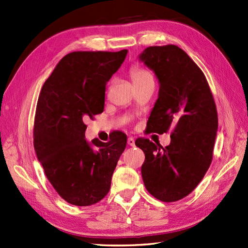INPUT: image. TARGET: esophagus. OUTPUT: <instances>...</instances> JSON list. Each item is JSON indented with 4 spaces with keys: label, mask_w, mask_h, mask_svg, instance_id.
I'll return each instance as SVG.
<instances>
[{
    "label": "esophagus",
    "mask_w": 248,
    "mask_h": 248,
    "mask_svg": "<svg viewBox=\"0 0 248 248\" xmlns=\"http://www.w3.org/2000/svg\"><path fill=\"white\" fill-rule=\"evenodd\" d=\"M128 144L131 145V146L135 145V139H134L133 137H129V138H128Z\"/></svg>",
    "instance_id": "obj_1"
}]
</instances>
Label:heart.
<instances>
[{
    "mask_svg": "<svg viewBox=\"0 0 248 248\" xmlns=\"http://www.w3.org/2000/svg\"><path fill=\"white\" fill-rule=\"evenodd\" d=\"M130 77L132 78L134 85L154 80L150 70L138 64H134L130 68Z\"/></svg>",
    "mask_w": 248,
    "mask_h": 248,
    "instance_id": "b5f03b06",
    "label": "heart"
}]
</instances>
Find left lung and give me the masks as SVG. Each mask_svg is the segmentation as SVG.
Returning a JSON list of instances; mask_svg holds the SVG:
<instances>
[{
  "label": "left lung",
  "instance_id": "obj_1",
  "mask_svg": "<svg viewBox=\"0 0 248 248\" xmlns=\"http://www.w3.org/2000/svg\"><path fill=\"white\" fill-rule=\"evenodd\" d=\"M139 58L160 82L148 134L172 129L165 147L146 138L135 141L145 155L141 174L154 197L172 202L192 192L211 165L218 129L216 105L202 69L179 46H148Z\"/></svg>",
  "mask_w": 248,
  "mask_h": 248
}]
</instances>
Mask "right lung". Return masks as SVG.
<instances>
[{"label":"right lung","mask_w":248,"mask_h":248,"mask_svg":"<svg viewBox=\"0 0 248 248\" xmlns=\"http://www.w3.org/2000/svg\"><path fill=\"white\" fill-rule=\"evenodd\" d=\"M128 49L79 51L65 55L45 82L34 119L33 143L47 180L65 202L90 206L108 194L126 136L116 131L108 142L85 137V120L104 111L106 84Z\"/></svg>","instance_id":"right-lung-1"}]
</instances>
